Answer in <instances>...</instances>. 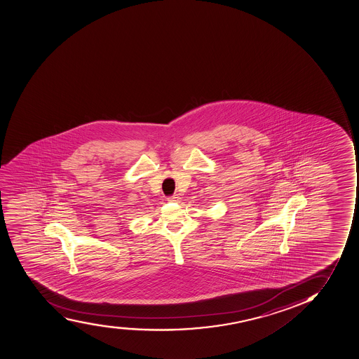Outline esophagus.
<instances>
[{
    "label": "esophagus",
    "instance_id": "obj_1",
    "mask_svg": "<svg viewBox=\"0 0 359 359\" xmlns=\"http://www.w3.org/2000/svg\"><path fill=\"white\" fill-rule=\"evenodd\" d=\"M169 201H180V197H178V194H174V196H170L168 198Z\"/></svg>",
    "mask_w": 359,
    "mask_h": 359
}]
</instances>
